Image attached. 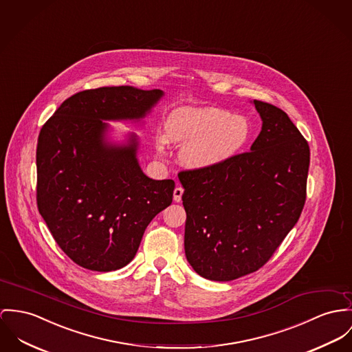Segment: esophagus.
Returning <instances> with one entry per match:
<instances>
[{"instance_id": "obj_1", "label": "esophagus", "mask_w": 352, "mask_h": 352, "mask_svg": "<svg viewBox=\"0 0 352 352\" xmlns=\"http://www.w3.org/2000/svg\"><path fill=\"white\" fill-rule=\"evenodd\" d=\"M182 194H184V189L179 188V186H177V188L174 189V201H175V202H181Z\"/></svg>"}]
</instances>
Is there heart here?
<instances>
[{
    "label": "heart",
    "instance_id": "b5f03b06",
    "mask_svg": "<svg viewBox=\"0 0 352 352\" xmlns=\"http://www.w3.org/2000/svg\"><path fill=\"white\" fill-rule=\"evenodd\" d=\"M252 135L250 122L243 115L214 107H179L164 120V138L158 142L186 144L182 161L192 168H210L234 158Z\"/></svg>",
    "mask_w": 352,
    "mask_h": 352
}]
</instances>
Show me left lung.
<instances>
[{
  "label": "left lung",
  "instance_id": "1",
  "mask_svg": "<svg viewBox=\"0 0 352 352\" xmlns=\"http://www.w3.org/2000/svg\"><path fill=\"white\" fill-rule=\"evenodd\" d=\"M263 127L250 151L178 174L185 189V253L192 270L230 281L260 270L305 204L309 146L283 111L253 100Z\"/></svg>",
  "mask_w": 352,
  "mask_h": 352
}]
</instances>
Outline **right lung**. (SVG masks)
Listing matches in <instances>:
<instances>
[{
    "label": "right lung",
    "instance_id": "obj_1",
    "mask_svg": "<svg viewBox=\"0 0 352 352\" xmlns=\"http://www.w3.org/2000/svg\"><path fill=\"white\" fill-rule=\"evenodd\" d=\"M161 89L130 85L72 95L43 126L36 151L37 206L54 241L78 265L109 272L135 257L151 219L173 202V179L140 168L139 140L107 139L106 120H142Z\"/></svg>",
    "mask_w": 352,
    "mask_h": 352
}]
</instances>
